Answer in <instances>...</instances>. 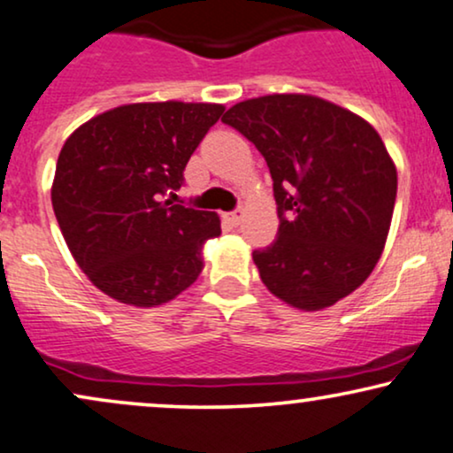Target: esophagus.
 Instances as JSON below:
<instances>
[{
    "label": "esophagus",
    "instance_id": "esophagus-1",
    "mask_svg": "<svg viewBox=\"0 0 453 453\" xmlns=\"http://www.w3.org/2000/svg\"><path fill=\"white\" fill-rule=\"evenodd\" d=\"M244 212L242 211H232V212H226V219L232 223V226H238V223L242 221Z\"/></svg>",
    "mask_w": 453,
    "mask_h": 453
}]
</instances>
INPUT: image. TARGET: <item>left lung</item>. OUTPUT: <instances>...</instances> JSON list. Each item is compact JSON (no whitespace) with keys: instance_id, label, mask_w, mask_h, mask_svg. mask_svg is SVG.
Segmentation results:
<instances>
[{"instance_id":"obj_1","label":"left lung","mask_w":453,"mask_h":453,"mask_svg":"<svg viewBox=\"0 0 453 453\" xmlns=\"http://www.w3.org/2000/svg\"><path fill=\"white\" fill-rule=\"evenodd\" d=\"M268 162L279 234L253 250L264 285L299 310L350 296L382 255L396 200V168L375 128L310 95H268L227 109Z\"/></svg>"}]
</instances>
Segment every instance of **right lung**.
<instances>
[{
	"label": "right lung",
	"mask_w": 453,
	"mask_h": 453,
	"mask_svg": "<svg viewBox=\"0 0 453 453\" xmlns=\"http://www.w3.org/2000/svg\"><path fill=\"white\" fill-rule=\"evenodd\" d=\"M212 103H134L88 119L65 141L52 209L84 274L109 297L151 308L203 272L221 234L211 211L173 204L189 157L221 118Z\"/></svg>",
	"instance_id": "add662e5"
}]
</instances>
